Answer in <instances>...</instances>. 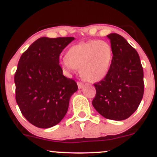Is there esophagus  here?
I'll list each match as a JSON object with an SVG mask.
<instances>
[{
  "instance_id": "obj_1",
  "label": "esophagus",
  "mask_w": 157,
  "mask_h": 157,
  "mask_svg": "<svg viewBox=\"0 0 157 157\" xmlns=\"http://www.w3.org/2000/svg\"><path fill=\"white\" fill-rule=\"evenodd\" d=\"M77 84H78V89H82V88H83V87H84V84L81 82H78V83H77Z\"/></svg>"
}]
</instances>
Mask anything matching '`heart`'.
Here are the masks:
<instances>
[{
    "mask_svg": "<svg viewBox=\"0 0 157 157\" xmlns=\"http://www.w3.org/2000/svg\"><path fill=\"white\" fill-rule=\"evenodd\" d=\"M112 60L111 46L103 40H90L70 47L61 64L67 73L79 69L84 80L98 82L107 75Z\"/></svg>",
    "mask_w": 157,
    "mask_h": 157,
    "instance_id": "b5f03b06",
    "label": "heart"
}]
</instances>
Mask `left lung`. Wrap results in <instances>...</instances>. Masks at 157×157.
Returning <instances> with one entry per match:
<instances>
[{
	"label": "left lung",
	"mask_w": 157,
	"mask_h": 157,
	"mask_svg": "<svg viewBox=\"0 0 157 157\" xmlns=\"http://www.w3.org/2000/svg\"><path fill=\"white\" fill-rule=\"evenodd\" d=\"M113 60L107 75L95 84L92 104L98 113L111 120H124L138 108L144 93V73L138 52L117 33H110Z\"/></svg>",
	"instance_id": "obj_1"
}]
</instances>
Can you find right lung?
<instances>
[{
	"label": "right lung",
	"mask_w": 157,
	"mask_h": 157,
	"mask_svg": "<svg viewBox=\"0 0 157 157\" xmlns=\"http://www.w3.org/2000/svg\"><path fill=\"white\" fill-rule=\"evenodd\" d=\"M73 37H41L28 47L15 74V99L21 113L32 124L49 128L62 120L76 82L63 75L59 55Z\"/></svg>",
	"instance_id": "obj_1"
}]
</instances>
